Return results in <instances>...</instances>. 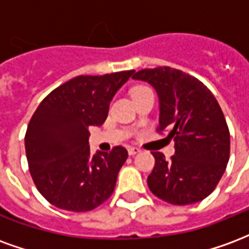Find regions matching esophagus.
<instances>
[{"instance_id":"obj_1","label":"esophagus","mask_w":249,"mask_h":249,"mask_svg":"<svg viewBox=\"0 0 249 249\" xmlns=\"http://www.w3.org/2000/svg\"><path fill=\"white\" fill-rule=\"evenodd\" d=\"M140 149L139 148H136V146H129L128 148V153H129V156H135L137 153H140Z\"/></svg>"}]
</instances>
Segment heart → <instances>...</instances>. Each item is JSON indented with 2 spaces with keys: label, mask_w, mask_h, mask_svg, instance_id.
I'll use <instances>...</instances> for the list:
<instances>
[{
  "label": "heart",
  "mask_w": 249,
  "mask_h": 249,
  "mask_svg": "<svg viewBox=\"0 0 249 249\" xmlns=\"http://www.w3.org/2000/svg\"><path fill=\"white\" fill-rule=\"evenodd\" d=\"M136 89H140V88H136ZM136 89H135V90H136Z\"/></svg>",
  "instance_id": "1"
}]
</instances>
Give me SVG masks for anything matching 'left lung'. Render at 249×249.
<instances>
[{
	"instance_id": "8db88e82",
	"label": "left lung",
	"mask_w": 249,
	"mask_h": 249,
	"mask_svg": "<svg viewBox=\"0 0 249 249\" xmlns=\"http://www.w3.org/2000/svg\"><path fill=\"white\" fill-rule=\"evenodd\" d=\"M133 80L148 82L159 97V128L175 141V156L153 152L151 192L173 205L197 203L213 192L230 160V130L223 110L197 78L169 66L144 69Z\"/></svg>"
}]
</instances>
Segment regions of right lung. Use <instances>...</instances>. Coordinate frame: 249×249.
<instances>
[{
    "label": "right lung",
    "instance_id": "add662e5",
    "mask_svg": "<svg viewBox=\"0 0 249 249\" xmlns=\"http://www.w3.org/2000/svg\"><path fill=\"white\" fill-rule=\"evenodd\" d=\"M133 73L74 77L49 93L32 116L25 135L30 175L57 208L87 212L113 193L128 152L114 146L92 155L89 126L104 124L112 98Z\"/></svg>",
    "mask_w": 249,
    "mask_h": 249
}]
</instances>
